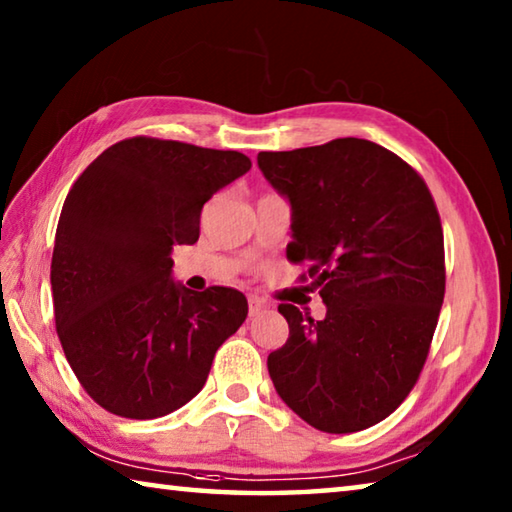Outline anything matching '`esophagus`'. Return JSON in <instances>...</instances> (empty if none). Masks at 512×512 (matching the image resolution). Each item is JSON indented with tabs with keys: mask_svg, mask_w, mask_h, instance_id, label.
Listing matches in <instances>:
<instances>
[{
	"mask_svg": "<svg viewBox=\"0 0 512 512\" xmlns=\"http://www.w3.org/2000/svg\"><path fill=\"white\" fill-rule=\"evenodd\" d=\"M268 307V302L266 300H262V298H257V296H250L248 298V311H250V316H255V314H262V311H266Z\"/></svg>",
	"mask_w": 512,
	"mask_h": 512,
	"instance_id": "obj_1",
	"label": "esophagus"
}]
</instances>
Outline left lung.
<instances>
[{"instance_id": "obj_1", "label": "left lung", "mask_w": 512, "mask_h": 512, "mask_svg": "<svg viewBox=\"0 0 512 512\" xmlns=\"http://www.w3.org/2000/svg\"><path fill=\"white\" fill-rule=\"evenodd\" d=\"M264 178L291 205V262H309L327 314L287 318L268 354L277 395L314 429L352 433L388 418L427 361L445 298V244L424 180L359 137L262 151Z\"/></svg>"}]
</instances>
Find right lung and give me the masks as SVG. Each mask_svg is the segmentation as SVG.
Segmentation results:
<instances>
[{
  "mask_svg": "<svg viewBox=\"0 0 512 512\" xmlns=\"http://www.w3.org/2000/svg\"><path fill=\"white\" fill-rule=\"evenodd\" d=\"M248 169L239 151L131 137L69 189L51 257L56 332L106 411L151 420L180 409L246 320L237 289L196 293L173 280L171 250L196 244L203 205Z\"/></svg>",
  "mask_w": 512,
  "mask_h": 512,
  "instance_id": "1",
  "label": "right lung"
}]
</instances>
